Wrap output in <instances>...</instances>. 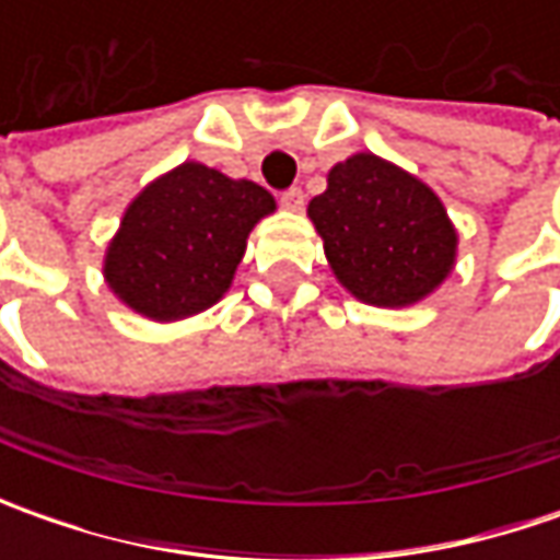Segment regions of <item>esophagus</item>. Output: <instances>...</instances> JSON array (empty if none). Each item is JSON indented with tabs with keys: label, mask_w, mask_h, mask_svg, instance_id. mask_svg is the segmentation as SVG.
Listing matches in <instances>:
<instances>
[{
	"label": "esophagus",
	"mask_w": 560,
	"mask_h": 560,
	"mask_svg": "<svg viewBox=\"0 0 560 560\" xmlns=\"http://www.w3.org/2000/svg\"><path fill=\"white\" fill-rule=\"evenodd\" d=\"M280 205H283V208H290V211H299V208L305 205V192H302L299 186H290V189H283V192H280Z\"/></svg>",
	"instance_id": "obj_1"
}]
</instances>
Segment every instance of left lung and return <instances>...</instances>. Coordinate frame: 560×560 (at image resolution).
Wrapping results in <instances>:
<instances>
[{"label": "left lung", "mask_w": 560, "mask_h": 560, "mask_svg": "<svg viewBox=\"0 0 560 560\" xmlns=\"http://www.w3.org/2000/svg\"><path fill=\"white\" fill-rule=\"evenodd\" d=\"M308 214L339 283L361 302L411 305L455 265V230L436 192L376 155L336 164Z\"/></svg>", "instance_id": "8db88e82"}]
</instances>
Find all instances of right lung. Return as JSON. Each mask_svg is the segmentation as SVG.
Returning a JSON list of instances; mask_svg holds the SVG:
<instances>
[{"label":"right lung","instance_id":"right-lung-1","mask_svg":"<svg viewBox=\"0 0 560 560\" xmlns=\"http://www.w3.org/2000/svg\"><path fill=\"white\" fill-rule=\"evenodd\" d=\"M273 196L252 180L186 162L145 186L105 255V280L152 320H177L214 305L243 261L252 226Z\"/></svg>","mask_w":560,"mask_h":560}]
</instances>
